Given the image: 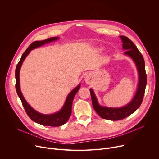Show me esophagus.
<instances>
[{
  "instance_id": "34e87169",
  "label": "esophagus",
  "mask_w": 159,
  "mask_h": 159,
  "mask_svg": "<svg viewBox=\"0 0 159 159\" xmlns=\"http://www.w3.org/2000/svg\"><path fill=\"white\" fill-rule=\"evenodd\" d=\"M85 81H86V83L87 84H90V77H88V76H87L86 77H85Z\"/></svg>"
}]
</instances>
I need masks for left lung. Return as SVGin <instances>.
<instances>
[{
  "label": "left lung",
  "mask_w": 159,
  "mask_h": 159,
  "mask_svg": "<svg viewBox=\"0 0 159 159\" xmlns=\"http://www.w3.org/2000/svg\"><path fill=\"white\" fill-rule=\"evenodd\" d=\"M123 41V48L126 51L125 54L129 56L136 63L139 74L138 89L133 100L126 106L121 108H109L101 106L92 89H90L93 106L98 115L105 120L117 121L123 120L131 115L141 105L145 94L147 85V74L145 68V61L142 53L135 44L128 37L120 36Z\"/></svg>",
  "instance_id": "left-lung-1"
}]
</instances>
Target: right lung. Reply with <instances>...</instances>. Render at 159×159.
I'll use <instances>...</instances> for the list:
<instances>
[{"instance_id": "1", "label": "right lung", "mask_w": 159, "mask_h": 159, "mask_svg": "<svg viewBox=\"0 0 159 159\" xmlns=\"http://www.w3.org/2000/svg\"><path fill=\"white\" fill-rule=\"evenodd\" d=\"M58 38L57 37H52L48 38L43 41H35L33 42L29 47L26 50L25 53L22 54L19 61L18 62L16 69V89L17 93L18 96L19 97L22 104L23 106L25 111L26 112L28 116L33 121L44 125V126H59L64 125L66 121L69 120L72 112V106L73 100L74 98L75 95L77 94L79 89H80V84L75 87L72 91L67 96L66 100L65 101V103L62 107V109L58 112L55 113L53 115H42L40 113L36 112L35 110H34L26 101L25 99L23 96H22L20 90V85H19V71L20 66L22 65V62L25 60L26 56L30 53V51L31 50H33L34 48H36L37 47H39L40 46H42L44 44L49 43L53 41H55L58 39Z\"/></svg>"}]
</instances>
